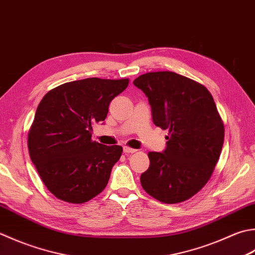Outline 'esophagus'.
Segmentation results:
<instances>
[{
	"instance_id": "1",
	"label": "esophagus",
	"mask_w": 255,
	"mask_h": 255,
	"mask_svg": "<svg viewBox=\"0 0 255 255\" xmlns=\"http://www.w3.org/2000/svg\"><path fill=\"white\" fill-rule=\"evenodd\" d=\"M136 151H137L136 149L129 148V147H127V146H125V147H124V152L126 153V154H129V153H133V152H136Z\"/></svg>"
}]
</instances>
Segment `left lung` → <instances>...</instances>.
Listing matches in <instances>:
<instances>
[{
    "label": "left lung",
    "mask_w": 255,
    "mask_h": 255,
    "mask_svg": "<svg viewBox=\"0 0 255 255\" xmlns=\"http://www.w3.org/2000/svg\"><path fill=\"white\" fill-rule=\"evenodd\" d=\"M133 85L148 97L153 124L169 130L166 149L148 153L141 186L163 203L186 201L209 181L222 150L224 126L212 95L173 72L143 74Z\"/></svg>",
    "instance_id": "1"
}]
</instances>
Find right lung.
<instances>
[{
  "label": "right lung",
  "instance_id": "1",
  "mask_svg": "<svg viewBox=\"0 0 255 255\" xmlns=\"http://www.w3.org/2000/svg\"><path fill=\"white\" fill-rule=\"evenodd\" d=\"M128 83L97 77L65 83L39 103L27 146L42 181L56 198L84 203L107 186L123 148L93 141L92 125L105 121L109 104Z\"/></svg>",
  "mask_w": 255,
  "mask_h": 255
}]
</instances>
